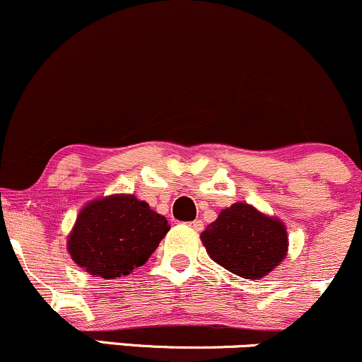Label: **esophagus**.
Masks as SVG:
<instances>
[{
    "instance_id": "esophagus-1",
    "label": "esophagus",
    "mask_w": 362,
    "mask_h": 362,
    "mask_svg": "<svg viewBox=\"0 0 362 362\" xmlns=\"http://www.w3.org/2000/svg\"><path fill=\"white\" fill-rule=\"evenodd\" d=\"M190 226H192L195 231H202V228H204V223H202V219H195V221L190 223Z\"/></svg>"
}]
</instances>
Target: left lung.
Here are the masks:
<instances>
[{"label":"left lung","mask_w":362,"mask_h":362,"mask_svg":"<svg viewBox=\"0 0 362 362\" xmlns=\"http://www.w3.org/2000/svg\"><path fill=\"white\" fill-rule=\"evenodd\" d=\"M201 240L216 264L253 281L274 271L288 252L284 223L245 202L223 209Z\"/></svg>","instance_id":"left-lung-1"}]
</instances>
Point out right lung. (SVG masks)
I'll use <instances>...</instances> for the list:
<instances>
[{
    "label": "right lung",
    "mask_w": 362,
    "mask_h": 362,
    "mask_svg": "<svg viewBox=\"0 0 362 362\" xmlns=\"http://www.w3.org/2000/svg\"><path fill=\"white\" fill-rule=\"evenodd\" d=\"M170 226L165 216L131 194L95 199L78 214L68 236L71 259L103 279L127 276L146 264Z\"/></svg>",
    "instance_id": "right-lung-1"
}]
</instances>
